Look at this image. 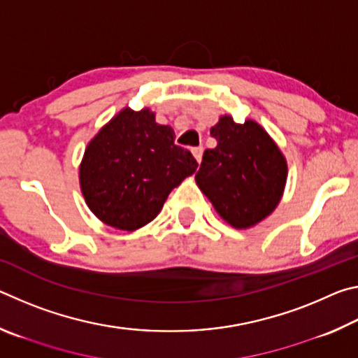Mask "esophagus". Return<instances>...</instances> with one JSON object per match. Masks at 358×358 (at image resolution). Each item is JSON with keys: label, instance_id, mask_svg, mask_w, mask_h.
Wrapping results in <instances>:
<instances>
[{"label": "esophagus", "instance_id": "esophagus-1", "mask_svg": "<svg viewBox=\"0 0 358 358\" xmlns=\"http://www.w3.org/2000/svg\"><path fill=\"white\" fill-rule=\"evenodd\" d=\"M191 151H192L194 157H196V159H197L199 164H201V161H202V153H203V148H202V147H196V148H192Z\"/></svg>", "mask_w": 358, "mask_h": 358}]
</instances>
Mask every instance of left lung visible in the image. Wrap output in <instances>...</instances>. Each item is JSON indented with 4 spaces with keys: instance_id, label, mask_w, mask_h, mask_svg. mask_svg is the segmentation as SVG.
Segmentation results:
<instances>
[{
    "instance_id": "left-lung-1",
    "label": "left lung",
    "mask_w": 358,
    "mask_h": 358,
    "mask_svg": "<svg viewBox=\"0 0 358 358\" xmlns=\"http://www.w3.org/2000/svg\"><path fill=\"white\" fill-rule=\"evenodd\" d=\"M210 134L217 145L205 150L197 185L230 226H254L280 202L287 177L286 159L252 120L240 124L232 117H221Z\"/></svg>"
}]
</instances>
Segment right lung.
Here are the masks:
<instances>
[{"label":"right lung","instance_id":"right-lung-1","mask_svg":"<svg viewBox=\"0 0 358 358\" xmlns=\"http://www.w3.org/2000/svg\"><path fill=\"white\" fill-rule=\"evenodd\" d=\"M196 169L191 151L175 145L171 126L157 124L148 108H124L88 143L80 186L102 222L136 230L155 220L173 187Z\"/></svg>","mask_w":358,"mask_h":358}]
</instances>
